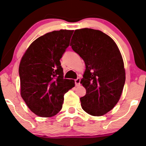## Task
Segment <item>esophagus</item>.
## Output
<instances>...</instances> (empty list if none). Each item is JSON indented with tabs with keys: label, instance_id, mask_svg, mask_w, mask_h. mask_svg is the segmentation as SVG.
I'll use <instances>...</instances> for the list:
<instances>
[{
	"label": "esophagus",
	"instance_id": "1",
	"mask_svg": "<svg viewBox=\"0 0 146 146\" xmlns=\"http://www.w3.org/2000/svg\"><path fill=\"white\" fill-rule=\"evenodd\" d=\"M80 82H81L80 78H78V79H76V80H75V86H79L80 85Z\"/></svg>",
	"mask_w": 146,
	"mask_h": 146
}]
</instances>
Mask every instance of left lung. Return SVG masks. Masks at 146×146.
<instances>
[{"label":"left lung","instance_id":"obj_1","mask_svg":"<svg viewBox=\"0 0 146 146\" xmlns=\"http://www.w3.org/2000/svg\"><path fill=\"white\" fill-rule=\"evenodd\" d=\"M70 45L86 64L80 82L86 90L80 98L82 109L94 116L104 115L120 100L125 83L120 50L110 36L92 29L75 30Z\"/></svg>","mask_w":146,"mask_h":146}]
</instances>
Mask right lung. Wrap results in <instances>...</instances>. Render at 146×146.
Here are the masks:
<instances>
[{
	"mask_svg": "<svg viewBox=\"0 0 146 146\" xmlns=\"http://www.w3.org/2000/svg\"><path fill=\"white\" fill-rule=\"evenodd\" d=\"M73 31L48 33L31 43L19 66L21 96L29 108L41 117H52L60 111L64 95L75 86L64 79L60 60L69 45Z\"/></svg>",
	"mask_w": 146,
	"mask_h": 146,
	"instance_id": "1",
	"label": "right lung"
}]
</instances>
